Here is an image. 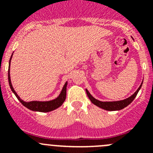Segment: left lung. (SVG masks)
<instances>
[{
    "mask_svg": "<svg viewBox=\"0 0 153 153\" xmlns=\"http://www.w3.org/2000/svg\"><path fill=\"white\" fill-rule=\"evenodd\" d=\"M142 85H143V83H141V85H140V87L138 88V90H136L131 97H129V98L123 100L114 101V102H102V101H100L98 100H96L94 97H92L91 94L89 93V91L87 90H86V92L87 96H88L89 99L90 100V101H91L93 104H95L96 106L102 108V109H106V110H109V111H115V110H120V109H123V108H125L126 106L129 105V104L133 101L135 97H136L139 90L141 89Z\"/></svg>",
    "mask_w": 153,
    "mask_h": 153,
    "instance_id": "left-lung-1",
    "label": "left lung"
}]
</instances>
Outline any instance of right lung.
<instances>
[{"label":"right lung","instance_id":"1","mask_svg":"<svg viewBox=\"0 0 153 153\" xmlns=\"http://www.w3.org/2000/svg\"><path fill=\"white\" fill-rule=\"evenodd\" d=\"M12 56H13V53H12L11 56H10V61H9V70H8V81H9V85H10V87L11 89L12 92H13L14 94H15L16 97L18 99V100L21 102V103L24 105L25 107H27V109H30V110H33V111H37V112H43V113H47V112L52 111V110H54V109H57L58 107H60L62 104L63 103V102L66 100V94H67V82H66V83L63 86V89H62V91L60 93V94L59 95V97L57 98H56L55 100H53L51 101H44V102H41V101H30V102H24V100H22L20 97L17 94V93L15 92V90H13V86L11 84V81H10V60H11Z\"/></svg>","mask_w":153,"mask_h":153}]
</instances>
